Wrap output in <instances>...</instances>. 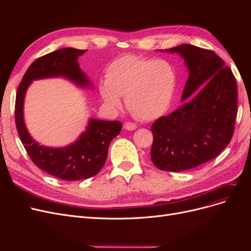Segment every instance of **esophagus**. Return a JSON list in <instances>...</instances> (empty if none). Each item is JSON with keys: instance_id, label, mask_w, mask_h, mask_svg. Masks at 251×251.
<instances>
[{"instance_id": "obj_1", "label": "esophagus", "mask_w": 251, "mask_h": 251, "mask_svg": "<svg viewBox=\"0 0 251 251\" xmlns=\"http://www.w3.org/2000/svg\"><path fill=\"white\" fill-rule=\"evenodd\" d=\"M124 127L126 128V131H134V130H136V128H137V126H136L135 124H132V123H126L124 125Z\"/></svg>"}]
</instances>
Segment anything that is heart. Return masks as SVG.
I'll use <instances>...</instances> for the list:
<instances>
[{"label": "heart", "mask_w": 251, "mask_h": 251, "mask_svg": "<svg viewBox=\"0 0 251 251\" xmlns=\"http://www.w3.org/2000/svg\"><path fill=\"white\" fill-rule=\"evenodd\" d=\"M176 89V74L164 59L121 56L108 67L105 80L98 86L104 104L118 111L121 96L133 115L141 120L160 117L170 108Z\"/></svg>", "instance_id": "heart-1"}]
</instances>
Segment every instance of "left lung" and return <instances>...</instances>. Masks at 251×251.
Returning a JSON list of instances; mask_svg holds the SVG:
<instances>
[{
	"instance_id": "left-lung-1",
	"label": "left lung",
	"mask_w": 251,
	"mask_h": 251,
	"mask_svg": "<svg viewBox=\"0 0 251 251\" xmlns=\"http://www.w3.org/2000/svg\"><path fill=\"white\" fill-rule=\"evenodd\" d=\"M158 51L183 58L188 78L182 105L151 126V159L162 171L191 170L216 158L230 142L237 117V82L214 51L189 44Z\"/></svg>"
}]
</instances>
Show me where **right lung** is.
Instances as JSON below:
<instances>
[{
  "label": "right lung",
  "instance_id": "right-lung-1",
  "mask_svg": "<svg viewBox=\"0 0 251 251\" xmlns=\"http://www.w3.org/2000/svg\"><path fill=\"white\" fill-rule=\"evenodd\" d=\"M85 50L63 48L35 59L20 83L16 98V124L22 143L37 168L56 178L77 181L93 177L101 170L110 142L121 131V123L89 118L78 138L65 147H46L30 135L24 118V102L33 80L65 78L80 89H93V83L78 64Z\"/></svg>",
  "mask_w": 251,
  "mask_h": 251
}]
</instances>
